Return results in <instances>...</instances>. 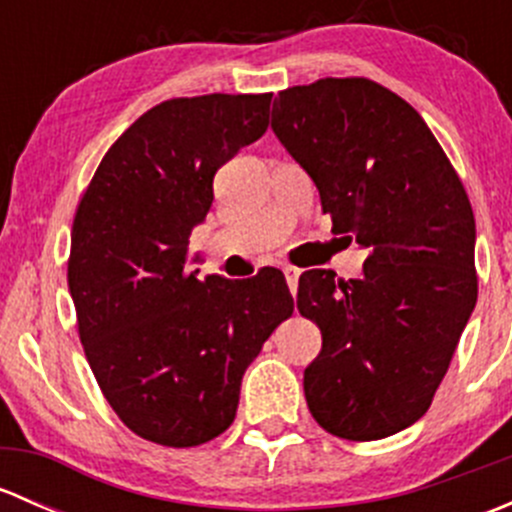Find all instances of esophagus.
Masks as SVG:
<instances>
[{"label": "esophagus", "instance_id": "obj_1", "mask_svg": "<svg viewBox=\"0 0 512 512\" xmlns=\"http://www.w3.org/2000/svg\"><path fill=\"white\" fill-rule=\"evenodd\" d=\"M282 272H285L287 285H289V289H292V294H297V282H299V275H302V270H297V267L287 265Z\"/></svg>", "mask_w": 512, "mask_h": 512}]
</instances>
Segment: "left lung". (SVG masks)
I'll return each mask as SVG.
<instances>
[{"mask_svg":"<svg viewBox=\"0 0 512 512\" xmlns=\"http://www.w3.org/2000/svg\"><path fill=\"white\" fill-rule=\"evenodd\" d=\"M272 131L317 185L332 232L369 250L359 280L299 277V314L322 332L307 406L332 436L379 441L426 414L476 307L471 200L416 108L376 81L280 91Z\"/></svg>","mask_w":512,"mask_h":512,"instance_id":"left-lung-1","label":"left lung"}]
</instances>
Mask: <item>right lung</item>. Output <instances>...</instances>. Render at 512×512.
I'll list each match as a JSON object with an SVG mask.
<instances>
[{
  "label": "right lung",
  "instance_id": "1",
  "mask_svg": "<svg viewBox=\"0 0 512 512\" xmlns=\"http://www.w3.org/2000/svg\"><path fill=\"white\" fill-rule=\"evenodd\" d=\"M272 94L170 98L103 156L71 227L69 292L103 396L136 436L170 448L235 421L242 374L294 309L285 275L188 272L213 178L270 126Z\"/></svg>",
  "mask_w": 512,
  "mask_h": 512
}]
</instances>
